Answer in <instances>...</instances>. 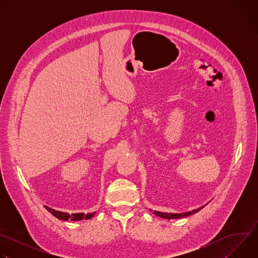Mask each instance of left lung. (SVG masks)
Wrapping results in <instances>:
<instances>
[{
	"mask_svg": "<svg viewBox=\"0 0 258 258\" xmlns=\"http://www.w3.org/2000/svg\"><path fill=\"white\" fill-rule=\"evenodd\" d=\"M203 207V206H202ZM202 207H199L195 210L192 211H188V212H183V213H167V212H160V211H154V214H156L157 216H160L162 218H166V219H171V218H180V217H186L189 216L191 214H194L196 212H198L200 209H202Z\"/></svg>",
	"mask_w": 258,
	"mask_h": 258,
	"instance_id": "left-lung-1",
	"label": "left lung"
}]
</instances>
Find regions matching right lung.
<instances>
[{
  "mask_svg": "<svg viewBox=\"0 0 258 258\" xmlns=\"http://www.w3.org/2000/svg\"><path fill=\"white\" fill-rule=\"evenodd\" d=\"M45 208L50 212L52 213L55 217H57L58 219H62V220H73V222H77V220H82V219H90L92 218L96 212H92V213H88V214H85V213H66V212H62V211H58V210H55L53 208H50L48 206H45Z\"/></svg>",
  "mask_w": 258,
  "mask_h": 258,
  "instance_id": "obj_1",
  "label": "right lung"
}]
</instances>
